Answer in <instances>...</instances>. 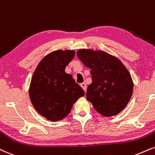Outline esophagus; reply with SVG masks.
Returning a JSON list of instances; mask_svg holds the SVG:
<instances>
[{
	"mask_svg": "<svg viewBox=\"0 0 155 155\" xmlns=\"http://www.w3.org/2000/svg\"><path fill=\"white\" fill-rule=\"evenodd\" d=\"M80 86L81 87V88L84 89V91L86 92V90H87V85H86L85 83H81L80 84Z\"/></svg>",
	"mask_w": 155,
	"mask_h": 155,
	"instance_id": "34e87169",
	"label": "esophagus"
}]
</instances>
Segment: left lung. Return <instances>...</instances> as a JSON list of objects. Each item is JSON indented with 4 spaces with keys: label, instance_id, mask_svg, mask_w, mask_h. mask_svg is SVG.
<instances>
[{
    "label": "left lung",
    "instance_id": "left-lung-1",
    "mask_svg": "<svg viewBox=\"0 0 155 155\" xmlns=\"http://www.w3.org/2000/svg\"><path fill=\"white\" fill-rule=\"evenodd\" d=\"M76 55L91 69L92 82L87 87V100L103 116L118 114L133 93V81L126 67L117 58L103 51L81 49Z\"/></svg>",
    "mask_w": 155,
    "mask_h": 155
}]
</instances>
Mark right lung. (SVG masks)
<instances>
[{"label":"right lung","instance_id":"1","mask_svg":"<svg viewBox=\"0 0 155 155\" xmlns=\"http://www.w3.org/2000/svg\"><path fill=\"white\" fill-rule=\"evenodd\" d=\"M75 55L74 50H56L46 55L33 74L29 97L35 110L48 120L58 121L69 114L74 102L84 95L65 68Z\"/></svg>","mask_w":155,"mask_h":155}]
</instances>
